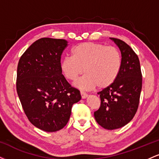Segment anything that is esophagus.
<instances>
[{
	"label": "esophagus",
	"mask_w": 159,
	"mask_h": 159,
	"mask_svg": "<svg viewBox=\"0 0 159 159\" xmlns=\"http://www.w3.org/2000/svg\"><path fill=\"white\" fill-rule=\"evenodd\" d=\"M81 98H84H84H86L87 97V96H88V95H87L84 92H81Z\"/></svg>",
	"instance_id": "1"
}]
</instances>
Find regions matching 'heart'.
Here are the masks:
<instances>
[{
  "instance_id": "1",
  "label": "heart",
  "mask_w": 159,
  "mask_h": 159,
  "mask_svg": "<svg viewBox=\"0 0 159 159\" xmlns=\"http://www.w3.org/2000/svg\"><path fill=\"white\" fill-rule=\"evenodd\" d=\"M72 57L63 58L61 69L67 79L75 81L85 72L86 75L74 84L81 90L97 86L104 89L117 78L122 65L120 53L114 46L95 43H83L72 49Z\"/></svg>"
}]
</instances>
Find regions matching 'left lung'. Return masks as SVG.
Segmentation results:
<instances>
[{"mask_svg": "<svg viewBox=\"0 0 159 159\" xmlns=\"http://www.w3.org/2000/svg\"><path fill=\"white\" fill-rule=\"evenodd\" d=\"M110 39L121 52V68L114 83L98 93L101 105L94 112V116L104 129L114 130L126 125L135 115L142 88V75L139 59L132 48L122 40Z\"/></svg>", "mask_w": 159, "mask_h": 159, "instance_id": "left-lung-1", "label": "left lung"}]
</instances>
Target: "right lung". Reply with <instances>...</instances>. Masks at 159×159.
Listing matches in <instances>:
<instances>
[{"label":"right lung","instance_id":"1","mask_svg":"<svg viewBox=\"0 0 159 159\" xmlns=\"http://www.w3.org/2000/svg\"><path fill=\"white\" fill-rule=\"evenodd\" d=\"M67 43L52 38L36 40L18 64L16 89L24 111L34 126L45 132L63 129L72 105L81 98L62 75L61 57Z\"/></svg>","mask_w":159,"mask_h":159}]
</instances>
